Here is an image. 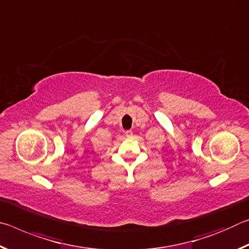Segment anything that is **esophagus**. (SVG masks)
Masks as SVG:
<instances>
[{
	"label": "esophagus",
	"instance_id": "1",
	"mask_svg": "<svg viewBox=\"0 0 249 249\" xmlns=\"http://www.w3.org/2000/svg\"><path fill=\"white\" fill-rule=\"evenodd\" d=\"M125 135H126V137H133V132L132 130H126L125 132Z\"/></svg>",
	"mask_w": 249,
	"mask_h": 249
}]
</instances>
